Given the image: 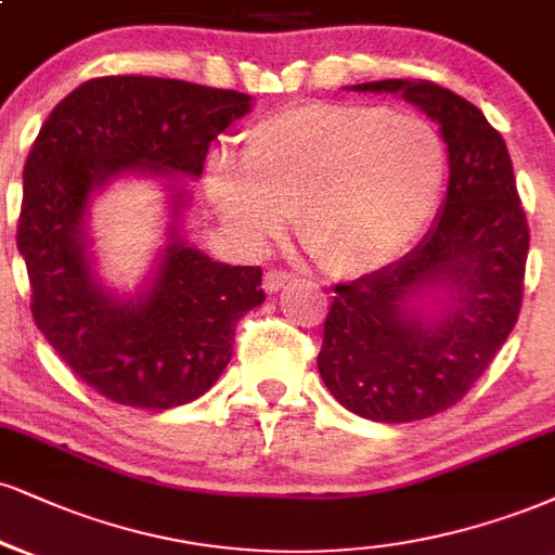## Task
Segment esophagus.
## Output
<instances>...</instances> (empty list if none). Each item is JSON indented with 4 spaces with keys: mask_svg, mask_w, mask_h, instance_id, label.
Segmentation results:
<instances>
[{
    "mask_svg": "<svg viewBox=\"0 0 555 555\" xmlns=\"http://www.w3.org/2000/svg\"><path fill=\"white\" fill-rule=\"evenodd\" d=\"M292 279H295V273H292V271H286V269H271V271H266L263 286H266V292H279L284 284H289Z\"/></svg>",
    "mask_w": 555,
    "mask_h": 555,
    "instance_id": "esophagus-1",
    "label": "esophagus"
}]
</instances>
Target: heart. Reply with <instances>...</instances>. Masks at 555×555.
<instances>
[{
  "instance_id": "1",
  "label": "heart",
  "mask_w": 555,
  "mask_h": 555,
  "mask_svg": "<svg viewBox=\"0 0 555 555\" xmlns=\"http://www.w3.org/2000/svg\"><path fill=\"white\" fill-rule=\"evenodd\" d=\"M447 146L416 111L302 103L243 133V163L211 159L209 196L250 248L299 240L320 269L357 276L396 260L442 202Z\"/></svg>"
}]
</instances>
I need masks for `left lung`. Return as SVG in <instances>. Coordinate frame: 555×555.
I'll return each mask as SVG.
<instances>
[{
  "instance_id": "obj_1",
  "label": "left lung",
  "mask_w": 555,
  "mask_h": 555,
  "mask_svg": "<svg viewBox=\"0 0 555 555\" xmlns=\"http://www.w3.org/2000/svg\"><path fill=\"white\" fill-rule=\"evenodd\" d=\"M364 92H400L442 126L450 183L442 214L396 263L336 284L318 353L320 377L357 416L418 422L463 400L519 318L530 227L506 144L465 98L429 79H379ZM452 285L453 310L434 326L410 299Z\"/></svg>"
}]
</instances>
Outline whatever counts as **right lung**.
<instances>
[{"label": "right lung", "instance_id": "add662e5", "mask_svg": "<svg viewBox=\"0 0 555 555\" xmlns=\"http://www.w3.org/2000/svg\"><path fill=\"white\" fill-rule=\"evenodd\" d=\"M248 108L245 92L183 79L95 77L51 111L33 142L17 219L33 320L113 403L165 411L204 396L230 362L237 320L266 299L263 271L217 263L178 237L146 297L113 302L85 258L87 198L126 170L198 178L217 133Z\"/></svg>", "mask_w": 555, "mask_h": 555}]
</instances>
